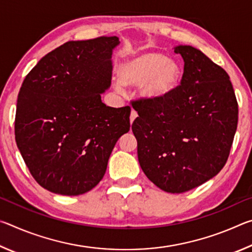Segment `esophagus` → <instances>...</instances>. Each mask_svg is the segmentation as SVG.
<instances>
[{
    "instance_id": "34e87169",
    "label": "esophagus",
    "mask_w": 252,
    "mask_h": 252,
    "mask_svg": "<svg viewBox=\"0 0 252 252\" xmlns=\"http://www.w3.org/2000/svg\"><path fill=\"white\" fill-rule=\"evenodd\" d=\"M136 117H138V112H136L135 110L132 109V111H131V114H130V122H131V123L133 122V121H134V119H135Z\"/></svg>"
}]
</instances>
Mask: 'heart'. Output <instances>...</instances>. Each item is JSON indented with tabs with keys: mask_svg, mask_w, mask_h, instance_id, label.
Listing matches in <instances>:
<instances>
[{
	"mask_svg": "<svg viewBox=\"0 0 252 252\" xmlns=\"http://www.w3.org/2000/svg\"><path fill=\"white\" fill-rule=\"evenodd\" d=\"M181 75L180 65L174 60L156 52L143 53L123 63L120 69L122 83L141 84V94L150 100L160 99L169 94ZM118 90L122 85L117 84Z\"/></svg>",
	"mask_w": 252,
	"mask_h": 252,
	"instance_id": "obj_1",
	"label": "heart"
}]
</instances>
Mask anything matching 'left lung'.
<instances>
[{
    "label": "left lung",
    "instance_id": "1",
    "mask_svg": "<svg viewBox=\"0 0 252 252\" xmlns=\"http://www.w3.org/2000/svg\"><path fill=\"white\" fill-rule=\"evenodd\" d=\"M185 67L180 85L160 99L132 102L140 167L150 181L182 193L224 167L238 125V102L222 67L201 51L179 45Z\"/></svg>",
    "mask_w": 252,
    "mask_h": 252
}]
</instances>
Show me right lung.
<instances>
[{
    "label": "right lung",
    "instance_id": "1",
    "mask_svg": "<svg viewBox=\"0 0 252 252\" xmlns=\"http://www.w3.org/2000/svg\"><path fill=\"white\" fill-rule=\"evenodd\" d=\"M117 36L69 41L29 72L16 103L15 141L44 189L79 195L103 178L111 152L130 130L129 105L101 101L111 85Z\"/></svg>",
    "mask_w": 252,
    "mask_h": 252
}]
</instances>
